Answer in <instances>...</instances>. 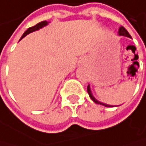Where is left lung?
<instances>
[{
	"label": "left lung",
	"instance_id": "1",
	"mask_svg": "<svg viewBox=\"0 0 146 146\" xmlns=\"http://www.w3.org/2000/svg\"><path fill=\"white\" fill-rule=\"evenodd\" d=\"M118 34L120 35V36H125V37L132 38V37H131V35L129 34V33H128L127 31H126V29L124 28V27H123V26H121V27L119 28V31H118ZM87 92H88V94H89V96H90V98H91L92 100H93L95 104H102V105H104L105 107H113V105H110V104H106L101 103V102H99L98 100H96V99L94 97L93 94H92V91H91V88H90V84L87 86Z\"/></svg>",
	"mask_w": 146,
	"mask_h": 146
}]
</instances>
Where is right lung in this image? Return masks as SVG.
<instances>
[{
    "instance_id": "obj_1",
    "label": "right lung",
    "mask_w": 146,
    "mask_h": 146,
    "mask_svg": "<svg viewBox=\"0 0 146 146\" xmlns=\"http://www.w3.org/2000/svg\"><path fill=\"white\" fill-rule=\"evenodd\" d=\"M48 23H49L46 22V21H43V22L39 23H37L36 25H34V26H33V27H31V28L27 29V30L24 32V33L23 34V36H22V38H21V40H22L23 37L26 36L27 34H29V33H33V32H35V31H38V30H40V29H42V28L44 27V26H46V25H47Z\"/></svg>"
}]
</instances>
